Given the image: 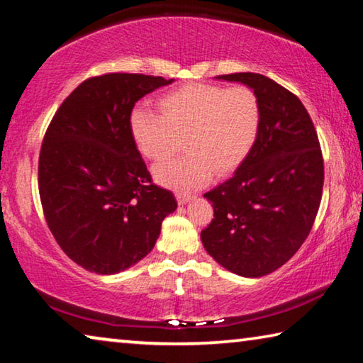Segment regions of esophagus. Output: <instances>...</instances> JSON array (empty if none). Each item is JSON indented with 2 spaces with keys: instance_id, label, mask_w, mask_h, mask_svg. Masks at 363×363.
<instances>
[{
  "instance_id": "34e87169",
  "label": "esophagus",
  "mask_w": 363,
  "mask_h": 363,
  "mask_svg": "<svg viewBox=\"0 0 363 363\" xmlns=\"http://www.w3.org/2000/svg\"><path fill=\"white\" fill-rule=\"evenodd\" d=\"M177 197V202H179L181 205H186L187 202H191V199H192V195L191 194H182V192H179L176 195Z\"/></svg>"
}]
</instances>
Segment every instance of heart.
<instances>
[{"label": "heart", "mask_w": 363, "mask_h": 363, "mask_svg": "<svg viewBox=\"0 0 363 363\" xmlns=\"http://www.w3.org/2000/svg\"><path fill=\"white\" fill-rule=\"evenodd\" d=\"M158 106L161 114L134 108L130 134L155 163L169 158L182 139L187 153L155 168L160 184L181 192L202 189L213 172L224 176L238 169L260 135V100L245 85L187 84L161 96Z\"/></svg>", "instance_id": "1"}]
</instances>
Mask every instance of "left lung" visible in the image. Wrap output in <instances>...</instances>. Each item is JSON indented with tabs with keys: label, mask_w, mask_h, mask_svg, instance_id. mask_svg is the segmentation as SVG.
<instances>
[{
	"label": "left lung",
	"mask_w": 363,
	"mask_h": 363,
	"mask_svg": "<svg viewBox=\"0 0 363 363\" xmlns=\"http://www.w3.org/2000/svg\"><path fill=\"white\" fill-rule=\"evenodd\" d=\"M216 79L255 91L262 129L231 179L203 195L215 218L200 238L221 267L260 278L283 267L310 234L323 192V157L312 119L294 94L262 74Z\"/></svg>",
	"instance_id": "8db88e82"
}]
</instances>
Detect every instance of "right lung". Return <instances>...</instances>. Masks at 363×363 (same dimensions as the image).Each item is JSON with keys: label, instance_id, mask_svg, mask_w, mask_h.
I'll use <instances>...</instances> for the list:
<instances>
[{"label": "right lung", "instance_id": "obj_1", "mask_svg": "<svg viewBox=\"0 0 363 363\" xmlns=\"http://www.w3.org/2000/svg\"><path fill=\"white\" fill-rule=\"evenodd\" d=\"M172 80L91 77L51 119L38 160L40 200L56 242L87 272L116 274L140 262L177 208L172 192L152 182L129 125L135 103Z\"/></svg>", "mask_w": 363, "mask_h": 363}]
</instances>
